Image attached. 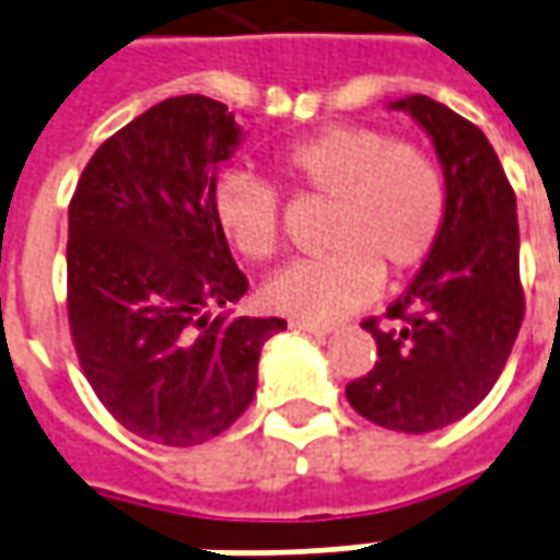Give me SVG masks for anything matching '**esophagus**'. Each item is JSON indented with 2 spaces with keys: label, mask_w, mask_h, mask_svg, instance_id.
Instances as JSON below:
<instances>
[{
  "label": "esophagus",
  "mask_w": 560,
  "mask_h": 560,
  "mask_svg": "<svg viewBox=\"0 0 560 560\" xmlns=\"http://www.w3.org/2000/svg\"><path fill=\"white\" fill-rule=\"evenodd\" d=\"M293 329H300V332L317 335V338H326V335H332V326H323V323H308V320H291Z\"/></svg>",
  "instance_id": "34e87169"
}]
</instances>
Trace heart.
Wrapping results in <instances>:
<instances>
[{
    "label": "heart",
    "mask_w": 560,
    "mask_h": 560,
    "mask_svg": "<svg viewBox=\"0 0 560 560\" xmlns=\"http://www.w3.org/2000/svg\"><path fill=\"white\" fill-rule=\"evenodd\" d=\"M300 198L329 201L323 258L296 260L264 288L272 312L332 323L362 308L385 276H407L436 248L448 219V184L433 153L362 124H338L291 144L276 160ZM213 213L248 260L281 252V198L264 180L231 172Z\"/></svg>",
    "instance_id": "b5f03b06"
}]
</instances>
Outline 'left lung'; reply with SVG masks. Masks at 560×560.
Instances as JSON below:
<instances>
[{"mask_svg": "<svg viewBox=\"0 0 560 560\" xmlns=\"http://www.w3.org/2000/svg\"><path fill=\"white\" fill-rule=\"evenodd\" d=\"M392 109L436 144L448 219L407 293L362 323L380 359L347 383V400L380 428L430 433L469 416L511 355L525 314L520 222L511 180L475 124L424 94Z\"/></svg>", "mask_w": 560, "mask_h": 560, "instance_id": "8db88e82", "label": "left lung"}]
</instances>
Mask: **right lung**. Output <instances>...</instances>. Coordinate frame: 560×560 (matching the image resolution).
<instances>
[{
  "instance_id": "add662e5",
  "label": "right lung",
  "mask_w": 560,
  "mask_h": 560,
  "mask_svg": "<svg viewBox=\"0 0 560 560\" xmlns=\"http://www.w3.org/2000/svg\"><path fill=\"white\" fill-rule=\"evenodd\" d=\"M240 144L225 103L168 97L109 136L68 213V323L82 374L136 436L189 448L225 433L258 388L281 317H210L248 291L213 213Z\"/></svg>"
}]
</instances>
